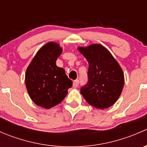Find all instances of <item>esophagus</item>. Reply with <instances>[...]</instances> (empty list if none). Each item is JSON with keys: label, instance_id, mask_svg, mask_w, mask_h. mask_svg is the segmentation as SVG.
<instances>
[{"label": "esophagus", "instance_id": "esophagus-1", "mask_svg": "<svg viewBox=\"0 0 147 147\" xmlns=\"http://www.w3.org/2000/svg\"><path fill=\"white\" fill-rule=\"evenodd\" d=\"M79 80H75L73 81V87H78V85H79Z\"/></svg>", "mask_w": 147, "mask_h": 147}]
</instances>
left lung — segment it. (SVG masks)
Returning <instances> with one entry per match:
<instances>
[{"instance_id":"left-lung-1","label":"left lung","mask_w":147,"mask_h":147,"mask_svg":"<svg viewBox=\"0 0 147 147\" xmlns=\"http://www.w3.org/2000/svg\"><path fill=\"white\" fill-rule=\"evenodd\" d=\"M89 63L88 81L80 93L90 105L104 109L119 99L124 84L122 69L107 49L100 44L80 47Z\"/></svg>"}]
</instances>
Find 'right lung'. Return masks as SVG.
I'll return each instance as SVG.
<instances>
[{
	"label": "right lung",
	"instance_id": "right-lung-1",
	"mask_svg": "<svg viewBox=\"0 0 147 147\" xmlns=\"http://www.w3.org/2000/svg\"><path fill=\"white\" fill-rule=\"evenodd\" d=\"M62 52L59 44L47 42L38 50L26 69L28 94L34 103L45 109L60 104L72 86L65 69L56 65Z\"/></svg>",
	"mask_w": 147,
	"mask_h": 147
}]
</instances>
